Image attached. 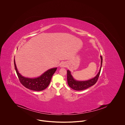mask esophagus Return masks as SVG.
I'll return each mask as SVG.
<instances>
[{"label": "esophagus", "mask_w": 125, "mask_h": 125, "mask_svg": "<svg viewBox=\"0 0 125 125\" xmlns=\"http://www.w3.org/2000/svg\"><path fill=\"white\" fill-rule=\"evenodd\" d=\"M66 66V64L65 63H62L61 65V67H64Z\"/></svg>", "instance_id": "1"}]
</instances>
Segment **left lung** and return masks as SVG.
<instances>
[{
	"label": "left lung",
	"instance_id": "1",
	"mask_svg": "<svg viewBox=\"0 0 125 125\" xmlns=\"http://www.w3.org/2000/svg\"><path fill=\"white\" fill-rule=\"evenodd\" d=\"M101 67L99 73H98V74L96 75L95 77L88 80L81 81L76 80L73 78V76L72 75L71 72L69 70H67V82L69 86L72 89L75 90H82L87 89L89 87H91L92 86L94 85L97 82L101 71L102 63H103V57L102 56H101Z\"/></svg>",
	"mask_w": 125,
	"mask_h": 125
}]
</instances>
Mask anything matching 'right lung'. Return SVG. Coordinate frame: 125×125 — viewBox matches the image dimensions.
<instances>
[{"label":"right lung","mask_w":125,"mask_h":125,"mask_svg":"<svg viewBox=\"0 0 125 125\" xmlns=\"http://www.w3.org/2000/svg\"><path fill=\"white\" fill-rule=\"evenodd\" d=\"M14 63L15 69L21 83L27 89L34 91H41L46 89L51 82L53 74L57 70V68H52L45 72L41 76L37 78H30L22 76L19 73L16 67L15 59Z\"/></svg>","instance_id":"obj_1"}]
</instances>
